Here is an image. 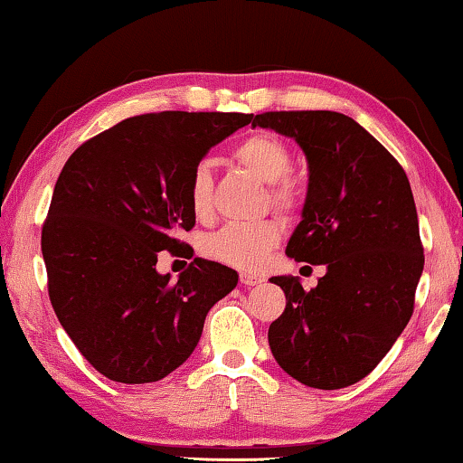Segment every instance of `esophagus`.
I'll use <instances>...</instances> for the list:
<instances>
[{"mask_svg": "<svg viewBox=\"0 0 463 463\" xmlns=\"http://www.w3.org/2000/svg\"><path fill=\"white\" fill-rule=\"evenodd\" d=\"M239 280H241V285H245V287H255V285H260V282L264 280V279H261L260 274H251V272H241Z\"/></svg>", "mask_w": 463, "mask_h": 463, "instance_id": "obj_1", "label": "esophagus"}]
</instances>
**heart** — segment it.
I'll return each mask as SVG.
<instances>
[{
	"instance_id": "obj_1",
	"label": "heart",
	"mask_w": 463,
	"mask_h": 463,
	"mask_svg": "<svg viewBox=\"0 0 463 463\" xmlns=\"http://www.w3.org/2000/svg\"><path fill=\"white\" fill-rule=\"evenodd\" d=\"M232 160L268 183V195L279 212L298 213L303 195L299 184L288 176L293 168V151L287 141L266 130L247 135L232 149ZM189 208L197 220L210 218L213 208V178L208 164H197L189 178ZM282 239V229L276 220L255 224H226L203 239L202 250L220 264L255 270Z\"/></svg>"
}]
</instances>
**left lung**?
I'll return each instance as SVG.
<instances>
[{
  "label": "left lung",
  "instance_id": "1",
  "mask_svg": "<svg viewBox=\"0 0 463 463\" xmlns=\"http://www.w3.org/2000/svg\"><path fill=\"white\" fill-rule=\"evenodd\" d=\"M251 124L293 137L306 151L307 197L287 255L326 266L312 291L293 276H272L287 307L268 343L295 381L343 389L376 368L413 314L424 247L408 175L339 112H264Z\"/></svg>",
  "mask_w": 463,
  "mask_h": 463
}]
</instances>
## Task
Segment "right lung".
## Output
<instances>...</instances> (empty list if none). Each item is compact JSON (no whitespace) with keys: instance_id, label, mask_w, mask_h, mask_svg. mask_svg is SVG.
<instances>
[{"instance_id":"right-lung-1","label":"right lung","mask_w":463,"mask_h":463,"mask_svg":"<svg viewBox=\"0 0 463 463\" xmlns=\"http://www.w3.org/2000/svg\"><path fill=\"white\" fill-rule=\"evenodd\" d=\"M253 114L151 112L85 141L61 168L41 229L47 293L82 357L109 381L156 383L197 347L213 303L239 276L195 258L178 280L160 251L193 255L189 178Z\"/></svg>"}]
</instances>
